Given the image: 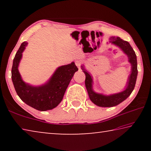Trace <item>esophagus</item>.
<instances>
[{
  "mask_svg": "<svg viewBox=\"0 0 151 151\" xmlns=\"http://www.w3.org/2000/svg\"><path fill=\"white\" fill-rule=\"evenodd\" d=\"M75 64H76V65L78 66V68H80V66H81V60H76V61H75Z\"/></svg>",
  "mask_w": 151,
  "mask_h": 151,
  "instance_id": "obj_1",
  "label": "esophagus"
}]
</instances>
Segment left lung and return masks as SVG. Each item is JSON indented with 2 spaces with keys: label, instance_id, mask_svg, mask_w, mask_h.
<instances>
[{
  "label": "left lung",
  "instance_id": "left-lung-1",
  "mask_svg": "<svg viewBox=\"0 0 151 151\" xmlns=\"http://www.w3.org/2000/svg\"><path fill=\"white\" fill-rule=\"evenodd\" d=\"M110 42L119 47L125 55H127L129 62L131 63V74L127 79L124 90L118 93H114L109 95L97 93L93 91V79L91 73L85 69L84 65H81V69L85 74V86L87 90L89 98L96 105L101 107H112L118 105L125 99H127L134 90L137 78V56L131 45L126 40H123L120 37H110Z\"/></svg>",
  "mask_w": 151,
  "mask_h": 151
}]
</instances>
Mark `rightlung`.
<instances>
[{
    "mask_svg": "<svg viewBox=\"0 0 151 151\" xmlns=\"http://www.w3.org/2000/svg\"><path fill=\"white\" fill-rule=\"evenodd\" d=\"M28 43L22 42L13 59L11 78L18 96L28 105L38 111H46L57 106L62 101L74 74L78 70L74 62L58 67L47 83L32 86L22 80L19 71L20 61Z\"/></svg>",
    "mask_w": 151,
    "mask_h": 151,
    "instance_id": "right-lung-1",
    "label": "right lung"
}]
</instances>
